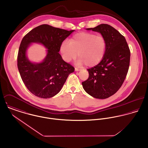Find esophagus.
I'll list each match as a JSON object with an SVG mask.
<instances>
[{"mask_svg":"<svg viewBox=\"0 0 148 148\" xmlns=\"http://www.w3.org/2000/svg\"><path fill=\"white\" fill-rule=\"evenodd\" d=\"M75 71H80V69H78V68H75Z\"/></svg>","mask_w":148,"mask_h":148,"instance_id":"1","label":"esophagus"}]
</instances>
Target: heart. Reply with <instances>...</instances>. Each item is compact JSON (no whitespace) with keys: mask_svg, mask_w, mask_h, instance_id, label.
<instances>
[{"mask_svg":"<svg viewBox=\"0 0 148 148\" xmlns=\"http://www.w3.org/2000/svg\"><path fill=\"white\" fill-rule=\"evenodd\" d=\"M106 47V38L101 35L92 32H80L74 35L69 42L62 43L60 51L64 60L70 62L77 55L79 65L92 67L99 63L103 59Z\"/></svg>","mask_w":148,"mask_h":148,"instance_id":"1","label":"heart"}]
</instances>
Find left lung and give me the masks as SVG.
I'll use <instances>...</instances> for the list:
<instances>
[{
    "mask_svg": "<svg viewBox=\"0 0 148 148\" xmlns=\"http://www.w3.org/2000/svg\"><path fill=\"white\" fill-rule=\"evenodd\" d=\"M86 29L104 36L106 47L101 61L87 69L89 77L82 85L91 96L105 99L116 93L123 84L129 66L130 49L124 36L110 25L101 24Z\"/></svg>",
    "mask_w": 148,
    "mask_h": 148,
    "instance_id": "8db88e82",
    "label": "left lung"
}]
</instances>
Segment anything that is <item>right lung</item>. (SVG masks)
<instances>
[{
	"instance_id": "right-lung-1",
	"label": "right lung",
	"mask_w": 148,
	"mask_h": 148,
	"mask_svg": "<svg viewBox=\"0 0 148 148\" xmlns=\"http://www.w3.org/2000/svg\"><path fill=\"white\" fill-rule=\"evenodd\" d=\"M73 31L42 24L23 38L18 51V67L24 84L36 96L48 99L55 96L69 75L74 72V67L64 62L59 53L62 43ZM32 42L42 43L47 48V56L41 63H32L26 56Z\"/></svg>"
}]
</instances>
